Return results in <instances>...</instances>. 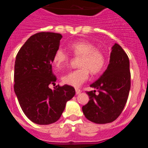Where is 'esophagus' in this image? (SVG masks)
I'll return each mask as SVG.
<instances>
[{"instance_id": "34e87169", "label": "esophagus", "mask_w": 148, "mask_h": 148, "mask_svg": "<svg viewBox=\"0 0 148 148\" xmlns=\"http://www.w3.org/2000/svg\"><path fill=\"white\" fill-rule=\"evenodd\" d=\"M81 90H79V89H75V93H76V95H78V94L81 93Z\"/></svg>"}]
</instances>
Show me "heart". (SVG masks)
Returning a JSON list of instances; mask_svg holds the SVG:
<instances>
[{
  "label": "heart",
  "mask_w": 148,
  "mask_h": 148,
  "mask_svg": "<svg viewBox=\"0 0 148 148\" xmlns=\"http://www.w3.org/2000/svg\"><path fill=\"white\" fill-rule=\"evenodd\" d=\"M71 53L76 57H81V68L70 72L61 78L62 82L68 85L78 87L87 80L90 72L98 74L104 69L106 58L104 53L92 43L84 40L73 42L69 46ZM69 56L63 49H58L53 56V63L56 67L61 68L67 64Z\"/></svg>",
  "instance_id": "heart-1"
}]
</instances>
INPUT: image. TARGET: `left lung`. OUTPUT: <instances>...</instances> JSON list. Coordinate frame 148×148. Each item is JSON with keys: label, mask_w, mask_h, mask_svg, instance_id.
Here are the masks:
<instances>
[{"label": "left lung", "mask_w": 148, "mask_h": 148, "mask_svg": "<svg viewBox=\"0 0 148 148\" xmlns=\"http://www.w3.org/2000/svg\"><path fill=\"white\" fill-rule=\"evenodd\" d=\"M90 87L99 94L95 93V90L87 92L90 101L82 107L84 115L96 124L115 121L125 108L130 90V61L118 44L111 47L107 70Z\"/></svg>", "instance_id": "8db88e82"}]
</instances>
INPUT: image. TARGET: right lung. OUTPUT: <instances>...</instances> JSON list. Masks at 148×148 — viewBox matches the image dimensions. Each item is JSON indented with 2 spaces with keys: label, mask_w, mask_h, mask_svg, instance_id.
Instances as JSON below:
<instances>
[{
  "label": "right lung",
  "mask_w": 148,
  "mask_h": 148,
  "mask_svg": "<svg viewBox=\"0 0 148 148\" xmlns=\"http://www.w3.org/2000/svg\"><path fill=\"white\" fill-rule=\"evenodd\" d=\"M62 35L55 32H38L24 43L16 56L14 90L21 108L27 118L38 125H49L58 121L66 103L75 95L69 85L56 86V77L52 64L59 49Z\"/></svg>",
  "instance_id": "obj_1"
}]
</instances>
